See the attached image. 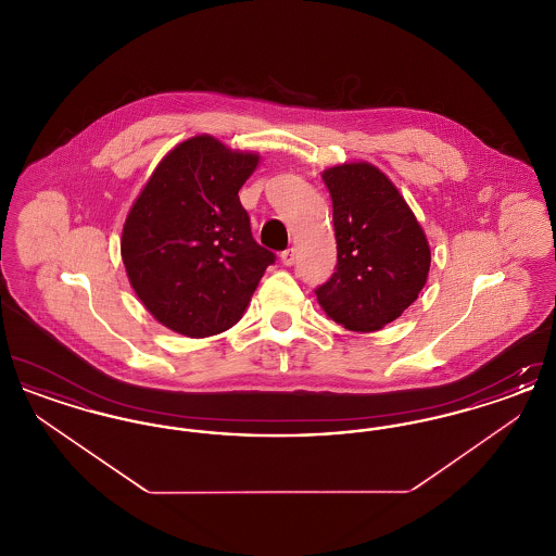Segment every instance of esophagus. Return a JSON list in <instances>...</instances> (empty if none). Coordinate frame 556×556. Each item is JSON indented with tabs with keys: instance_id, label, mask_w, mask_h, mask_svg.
<instances>
[{
	"instance_id": "1",
	"label": "esophagus",
	"mask_w": 556,
	"mask_h": 556,
	"mask_svg": "<svg viewBox=\"0 0 556 556\" xmlns=\"http://www.w3.org/2000/svg\"><path fill=\"white\" fill-rule=\"evenodd\" d=\"M281 263L286 266H291L295 263V250L288 248L286 252H281Z\"/></svg>"
}]
</instances>
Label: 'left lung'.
<instances>
[{"label": "left lung", "instance_id": "8db88e82", "mask_svg": "<svg viewBox=\"0 0 556 556\" xmlns=\"http://www.w3.org/2000/svg\"><path fill=\"white\" fill-rule=\"evenodd\" d=\"M320 177L333 202L338 266L317 288L318 304L350 331H379L424 290L429 241L397 187L367 160L329 166Z\"/></svg>", "mask_w": 556, "mask_h": 556}]
</instances>
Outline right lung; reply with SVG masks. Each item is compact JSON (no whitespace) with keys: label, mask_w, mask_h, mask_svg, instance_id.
Listing matches in <instances>:
<instances>
[{"label":"right lung","mask_w":556,"mask_h":556,"mask_svg":"<svg viewBox=\"0 0 556 556\" xmlns=\"http://www.w3.org/2000/svg\"><path fill=\"white\" fill-rule=\"evenodd\" d=\"M261 156L195 135L160 160L123 225L121 256L148 313L208 338L243 317L275 254L258 245L239 189Z\"/></svg>","instance_id":"1"}]
</instances>
